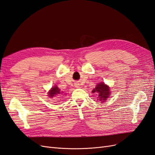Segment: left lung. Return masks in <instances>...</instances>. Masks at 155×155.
Masks as SVG:
<instances>
[{"label":"left lung","mask_w":155,"mask_h":155,"mask_svg":"<svg viewBox=\"0 0 155 155\" xmlns=\"http://www.w3.org/2000/svg\"><path fill=\"white\" fill-rule=\"evenodd\" d=\"M93 93H97L99 96L100 101L104 102L106 101L107 98L109 97L110 94V91H109V87L105 84L104 83H100L96 86L95 89H94Z\"/></svg>","instance_id":"left-lung-1"}]
</instances>
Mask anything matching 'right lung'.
<instances>
[{
  "instance_id": "add662e5",
  "label": "right lung",
  "mask_w": 155,
  "mask_h": 155,
  "mask_svg": "<svg viewBox=\"0 0 155 155\" xmlns=\"http://www.w3.org/2000/svg\"><path fill=\"white\" fill-rule=\"evenodd\" d=\"M61 93H62V92L61 91V89H58V87L55 86L51 88L50 91L48 93V96L50 97V98H52L53 97H56V95L58 96V94H61Z\"/></svg>"
}]
</instances>
